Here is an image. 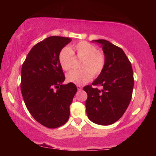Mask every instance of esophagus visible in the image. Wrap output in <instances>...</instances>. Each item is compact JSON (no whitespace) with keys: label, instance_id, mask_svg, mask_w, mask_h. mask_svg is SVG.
I'll list each match as a JSON object with an SVG mask.
<instances>
[{"label":"esophagus","instance_id":"1","mask_svg":"<svg viewBox=\"0 0 156 156\" xmlns=\"http://www.w3.org/2000/svg\"><path fill=\"white\" fill-rule=\"evenodd\" d=\"M77 89H78V90H82V89H83V87L82 86H80V85H77Z\"/></svg>","mask_w":156,"mask_h":156}]
</instances>
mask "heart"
<instances>
[{
	"label": "heart",
	"mask_w": 156,
	"mask_h": 156,
	"mask_svg": "<svg viewBox=\"0 0 156 156\" xmlns=\"http://www.w3.org/2000/svg\"><path fill=\"white\" fill-rule=\"evenodd\" d=\"M71 49L65 47L60 51L58 59L60 67L65 71L70 70L74 61V54L78 59H82L80 67L83 69L69 72L66 76L69 83L82 85L90 81L93 76L96 77L102 72L105 66V55L93 44L80 41L72 45Z\"/></svg>",
	"instance_id": "b5f03b06"
}]
</instances>
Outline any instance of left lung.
<instances>
[{"label":"left lung","mask_w":156,"mask_h":156,"mask_svg":"<svg viewBox=\"0 0 156 156\" xmlns=\"http://www.w3.org/2000/svg\"><path fill=\"white\" fill-rule=\"evenodd\" d=\"M93 42L101 44L105 66L92 84L101 89L85 86V102L89 119L100 125H110L122 117L132 97L134 85L131 64L123 50L109 41L100 39Z\"/></svg>","instance_id":"1"}]
</instances>
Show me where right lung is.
I'll return each mask as SVG.
<instances>
[{
	"mask_svg": "<svg viewBox=\"0 0 156 156\" xmlns=\"http://www.w3.org/2000/svg\"><path fill=\"white\" fill-rule=\"evenodd\" d=\"M71 41L65 37H48L32 47L22 66L20 89L25 104L34 119L47 128L67 122L77 91L73 83L62 84L65 77L58 59L60 50Z\"/></svg>",
	"mask_w": 156,
	"mask_h": 156,
	"instance_id": "obj_1",
	"label": "right lung"
}]
</instances>
